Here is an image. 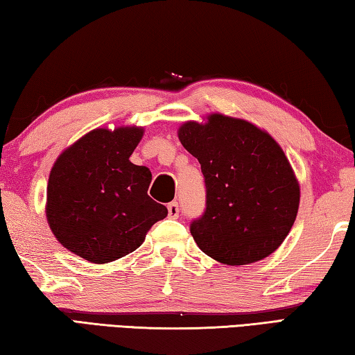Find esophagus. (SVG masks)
I'll return each mask as SVG.
<instances>
[{
    "mask_svg": "<svg viewBox=\"0 0 355 355\" xmlns=\"http://www.w3.org/2000/svg\"><path fill=\"white\" fill-rule=\"evenodd\" d=\"M167 213H169V218L172 219H177L178 214H180V207L177 202H171L169 205H167Z\"/></svg>",
    "mask_w": 355,
    "mask_h": 355,
    "instance_id": "1",
    "label": "esophagus"
}]
</instances>
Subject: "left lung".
Here are the masks:
<instances>
[{
    "mask_svg": "<svg viewBox=\"0 0 355 355\" xmlns=\"http://www.w3.org/2000/svg\"><path fill=\"white\" fill-rule=\"evenodd\" d=\"M178 137L205 178V211L189 227L200 250L232 266L271 255L296 220L300 196L279 144L222 114H211L205 125L184 123Z\"/></svg>",
    "mask_w": 355,
    "mask_h": 355,
    "instance_id": "8db88e82",
    "label": "left lung"
}]
</instances>
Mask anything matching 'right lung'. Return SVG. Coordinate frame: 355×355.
I'll use <instances>...</instances> for the list:
<instances>
[{"instance_id": "1", "label": "right lung", "mask_w": 355, "mask_h": 355, "mask_svg": "<svg viewBox=\"0 0 355 355\" xmlns=\"http://www.w3.org/2000/svg\"><path fill=\"white\" fill-rule=\"evenodd\" d=\"M142 128L87 133L59 156L46 188V219L65 249L91 263L136 250L167 208L147 194L152 172L130 161Z\"/></svg>"}]
</instances>
